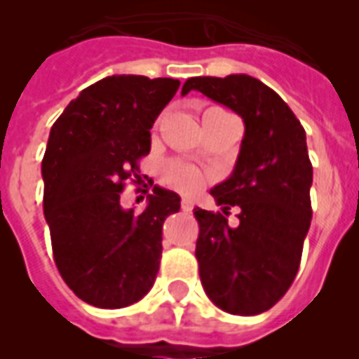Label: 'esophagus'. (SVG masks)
I'll list each match as a JSON object with an SVG mask.
<instances>
[{"mask_svg":"<svg viewBox=\"0 0 359 359\" xmlns=\"http://www.w3.org/2000/svg\"><path fill=\"white\" fill-rule=\"evenodd\" d=\"M180 208H182V210H184V212H191V210H194V201H190V199H182V201H180Z\"/></svg>","mask_w":359,"mask_h":359,"instance_id":"obj_1","label":"esophagus"}]
</instances>
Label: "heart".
<instances>
[{
	"label": "heart",
	"mask_w": 359,
	"mask_h": 359,
	"mask_svg": "<svg viewBox=\"0 0 359 359\" xmlns=\"http://www.w3.org/2000/svg\"><path fill=\"white\" fill-rule=\"evenodd\" d=\"M163 182L180 194L194 196L208 182V173L194 163L173 160L163 168Z\"/></svg>",
	"instance_id": "obj_1"
}]
</instances>
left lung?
Returning <instances> with one entry per match:
<instances>
[{
	"label": "left lung",
	"mask_w": 359,
	"mask_h": 359,
	"mask_svg": "<svg viewBox=\"0 0 359 359\" xmlns=\"http://www.w3.org/2000/svg\"><path fill=\"white\" fill-rule=\"evenodd\" d=\"M191 89L231 108L245 124L233 173L210 190L224 212L194 208L203 289L231 315H259L294 281L311 225L306 130L278 93L248 74L197 76L186 80L182 95ZM231 206L239 208L235 228L226 219Z\"/></svg>",
	"instance_id": "1"
}]
</instances>
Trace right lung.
<instances>
[{
	"instance_id": "add662e5",
	"label": "right lung",
	"mask_w": 359,
	"mask_h": 359,
	"mask_svg": "<svg viewBox=\"0 0 359 359\" xmlns=\"http://www.w3.org/2000/svg\"><path fill=\"white\" fill-rule=\"evenodd\" d=\"M180 81L108 76L80 93L53 123L42 158L44 218L53 261L80 300L102 309L140 302L162 259V225L180 197L154 186L143 212L121 207L140 182L151 128Z\"/></svg>"
}]
</instances>
